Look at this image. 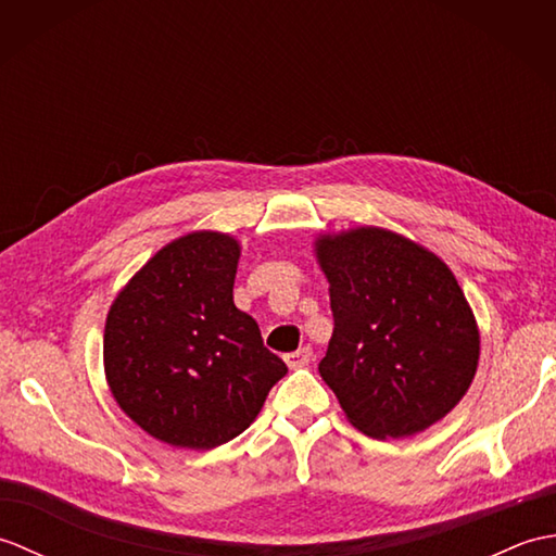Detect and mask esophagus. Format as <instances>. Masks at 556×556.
Returning a JSON list of instances; mask_svg holds the SVG:
<instances>
[{"label":"esophagus","instance_id":"obj_1","mask_svg":"<svg viewBox=\"0 0 556 556\" xmlns=\"http://www.w3.org/2000/svg\"><path fill=\"white\" fill-rule=\"evenodd\" d=\"M285 361H287V365H289L291 370H293V368H303V365H308V363L313 361V351H311V346H303V349H299V351L287 353Z\"/></svg>","mask_w":556,"mask_h":556}]
</instances>
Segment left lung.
Returning <instances> with one entry per match:
<instances>
[{
  "mask_svg": "<svg viewBox=\"0 0 556 556\" xmlns=\"http://www.w3.org/2000/svg\"><path fill=\"white\" fill-rule=\"evenodd\" d=\"M334 332L320 375L361 432L416 434L444 418L478 368L476 317L440 257L377 227L323 236Z\"/></svg>",
  "mask_w": 556,
  "mask_h": 556,
  "instance_id": "left-lung-1",
  "label": "left lung"
}]
</instances>
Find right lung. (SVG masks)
<instances>
[{
  "instance_id": "add662e5",
  "label": "right lung",
  "mask_w": 556,
  "mask_h": 556,
  "mask_svg": "<svg viewBox=\"0 0 556 556\" xmlns=\"http://www.w3.org/2000/svg\"><path fill=\"white\" fill-rule=\"evenodd\" d=\"M239 243L195 231L164 245L128 281L104 325L116 404L155 440L212 448L241 434L287 365L233 305Z\"/></svg>"
}]
</instances>
